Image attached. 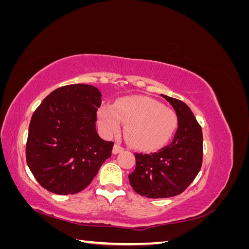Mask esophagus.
<instances>
[{
  "mask_svg": "<svg viewBox=\"0 0 249 249\" xmlns=\"http://www.w3.org/2000/svg\"><path fill=\"white\" fill-rule=\"evenodd\" d=\"M123 150H124V147H123V146H120L119 144H115L114 147H113L112 153L114 154V155H117V154H119V153H122Z\"/></svg>",
  "mask_w": 249,
  "mask_h": 249,
  "instance_id": "34e87169",
  "label": "esophagus"
}]
</instances>
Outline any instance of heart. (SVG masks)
<instances>
[{"label": "heart", "instance_id": "heart-1", "mask_svg": "<svg viewBox=\"0 0 249 249\" xmlns=\"http://www.w3.org/2000/svg\"><path fill=\"white\" fill-rule=\"evenodd\" d=\"M124 124L125 139L134 147L152 150L164 145L178 126V116L170 108L147 96L133 95L104 105L99 110V124L107 136L119 132Z\"/></svg>", "mask_w": 249, "mask_h": 249}]
</instances>
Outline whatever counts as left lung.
<instances>
[{"label":"left lung","mask_w":249,"mask_h":249,"mask_svg":"<svg viewBox=\"0 0 249 249\" xmlns=\"http://www.w3.org/2000/svg\"><path fill=\"white\" fill-rule=\"evenodd\" d=\"M176 111L178 130L168 145L152 154H136L129 175L135 192L148 198L182 193L196 178L202 163V131L191 109L182 101L161 94Z\"/></svg>","instance_id":"left-lung-1"}]
</instances>
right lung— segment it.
<instances>
[{
	"instance_id": "add662e5",
	"label": "right lung",
	"mask_w": 249,
	"mask_h": 249,
	"mask_svg": "<svg viewBox=\"0 0 249 249\" xmlns=\"http://www.w3.org/2000/svg\"><path fill=\"white\" fill-rule=\"evenodd\" d=\"M101 99L94 86L66 85L51 92L33 113L26 158L44 189L76 194L92 182L111 157L114 143L103 140L95 129Z\"/></svg>"
}]
</instances>
